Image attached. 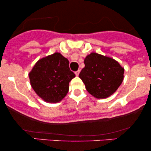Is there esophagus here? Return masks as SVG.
<instances>
[{"label":"esophagus","mask_w":151,"mask_h":151,"mask_svg":"<svg viewBox=\"0 0 151 151\" xmlns=\"http://www.w3.org/2000/svg\"><path fill=\"white\" fill-rule=\"evenodd\" d=\"M79 72H80V71H79V70H77V71H76L75 72H74V73H75V74H76V76H78V75H79Z\"/></svg>","instance_id":"1"}]
</instances>
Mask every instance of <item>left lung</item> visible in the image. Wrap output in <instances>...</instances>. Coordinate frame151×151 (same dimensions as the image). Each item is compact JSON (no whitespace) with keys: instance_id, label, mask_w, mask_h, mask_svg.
I'll list each match as a JSON object with an SVG mask.
<instances>
[{"instance_id":"8db88e82","label":"left lung","mask_w":151,"mask_h":151,"mask_svg":"<svg viewBox=\"0 0 151 151\" xmlns=\"http://www.w3.org/2000/svg\"><path fill=\"white\" fill-rule=\"evenodd\" d=\"M84 65L79 77L94 97H108L122 83L124 69L114 59L92 52L84 59Z\"/></svg>"}]
</instances>
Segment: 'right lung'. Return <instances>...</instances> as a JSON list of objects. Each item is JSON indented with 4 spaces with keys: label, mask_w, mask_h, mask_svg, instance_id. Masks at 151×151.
I'll list each match as a JSON object with an SVG mask.
<instances>
[{
    "label": "right lung",
    "mask_w": 151,
    "mask_h": 151,
    "mask_svg": "<svg viewBox=\"0 0 151 151\" xmlns=\"http://www.w3.org/2000/svg\"><path fill=\"white\" fill-rule=\"evenodd\" d=\"M69 64L67 58L55 52L35 65L29 77L32 89L40 97L50 103H57L65 97L69 83L75 77Z\"/></svg>",
    "instance_id": "obj_1"
}]
</instances>
